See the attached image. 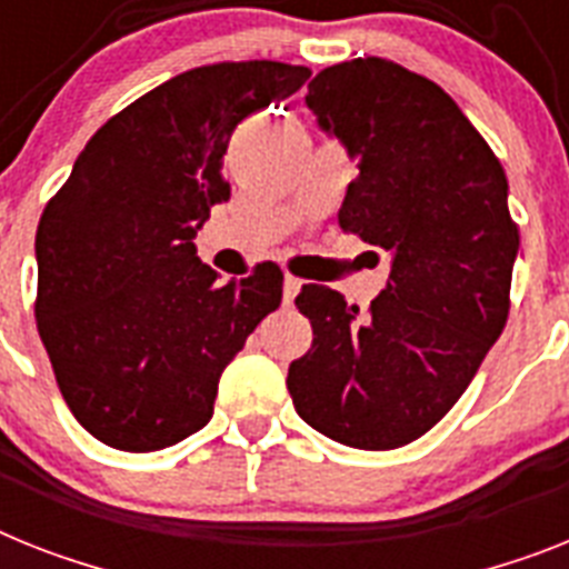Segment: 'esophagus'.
Instances as JSON below:
<instances>
[{
	"label": "esophagus",
	"mask_w": 569,
	"mask_h": 569,
	"mask_svg": "<svg viewBox=\"0 0 569 569\" xmlns=\"http://www.w3.org/2000/svg\"><path fill=\"white\" fill-rule=\"evenodd\" d=\"M300 286H303V283H300L298 277H292V274L283 277V300H286V303H289V300H295V295L300 292Z\"/></svg>",
	"instance_id": "obj_1"
}]
</instances>
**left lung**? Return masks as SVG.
<instances>
[{"instance_id":"1","label":"left lung","mask_w":569,"mask_h":569,"mask_svg":"<svg viewBox=\"0 0 569 569\" xmlns=\"http://www.w3.org/2000/svg\"><path fill=\"white\" fill-rule=\"evenodd\" d=\"M307 107L358 167L338 226L390 254L361 321L329 286L295 298L312 347L286 388L315 431L388 451L466 393L509 318L518 226L498 156L433 80L381 57L329 66Z\"/></svg>"}]
</instances>
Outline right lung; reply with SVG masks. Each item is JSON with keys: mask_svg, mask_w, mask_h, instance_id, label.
<instances>
[{"mask_svg": "<svg viewBox=\"0 0 569 569\" xmlns=\"http://www.w3.org/2000/svg\"><path fill=\"white\" fill-rule=\"evenodd\" d=\"M309 74L274 60L181 71L109 118L46 204L37 329L66 405L103 446L144 455L204 428L222 370L280 307V266L219 283L193 237L231 196L237 123Z\"/></svg>", "mask_w": 569, "mask_h": 569, "instance_id": "obj_1", "label": "right lung"}]
</instances>
